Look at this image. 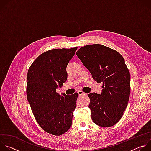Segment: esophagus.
I'll use <instances>...</instances> for the list:
<instances>
[{
  "instance_id": "1",
  "label": "esophagus",
  "mask_w": 151,
  "mask_h": 151,
  "mask_svg": "<svg viewBox=\"0 0 151 151\" xmlns=\"http://www.w3.org/2000/svg\"><path fill=\"white\" fill-rule=\"evenodd\" d=\"M78 94H79V96H82V95H84V94H87L83 93V92L82 91H78Z\"/></svg>"
}]
</instances>
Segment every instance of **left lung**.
<instances>
[{
	"label": "left lung",
	"instance_id": "obj_1",
	"mask_svg": "<svg viewBox=\"0 0 151 151\" xmlns=\"http://www.w3.org/2000/svg\"><path fill=\"white\" fill-rule=\"evenodd\" d=\"M76 55L97 82H103L100 94H88L91 118L97 125L109 127L121 118L130 94V74L123 57L100 44L84 46Z\"/></svg>",
	"mask_w": 151,
	"mask_h": 151
}]
</instances>
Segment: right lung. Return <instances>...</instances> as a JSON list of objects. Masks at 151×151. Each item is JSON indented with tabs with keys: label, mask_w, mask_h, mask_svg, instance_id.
I'll list each match as a JSON object with an SVG mask.
<instances>
[{
	"label": "right lung",
	"mask_w": 151,
	"mask_h": 151,
	"mask_svg": "<svg viewBox=\"0 0 151 151\" xmlns=\"http://www.w3.org/2000/svg\"><path fill=\"white\" fill-rule=\"evenodd\" d=\"M77 48L48 51L40 54L28 70L27 100L39 125L52 135L60 136L72 126L78 94L61 96L56 90L66 81V67Z\"/></svg>",
	"instance_id": "1"
}]
</instances>
